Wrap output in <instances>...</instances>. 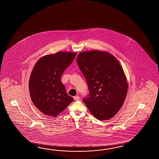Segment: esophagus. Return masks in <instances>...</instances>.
I'll return each instance as SVG.
<instances>
[{
    "mask_svg": "<svg viewBox=\"0 0 159 159\" xmlns=\"http://www.w3.org/2000/svg\"><path fill=\"white\" fill-rule=\"evenodd\" d=\"M74 98L75 101H79L80 99V97L79 96H75V97H74Z\"/></svg>",
    "mask_w": 159,
    "mask_h": 159,
    "instance_id": "obj_1",
    "label": "esophagus"
}]
</instances>
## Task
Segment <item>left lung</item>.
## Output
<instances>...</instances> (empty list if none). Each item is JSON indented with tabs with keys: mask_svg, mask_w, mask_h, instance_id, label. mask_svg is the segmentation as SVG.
Returning <instances> with one entry per match:
<instances>
[{
	"mask_svg": "<svg viewBox=\"0 0 159 159\" xmlns=\"http://www.w3.org/2000/svg\"><path fill=\"white\" fill-rule=\"evenodd\" d=\"M76 60L89 91L83 101L98 120L111 118L122 106L128 92L120 64L111 54L98 51L81 52Z\"/></svg>",
	"mask_w": 159,
	"mask_h": 159,
	"instance_id": "obj_1",
	"label": "left lung"
}]
</instances>
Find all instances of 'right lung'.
Wrapping results in <instances>:
<instances>
[{
  "label": "right lung",
  "mask_w": 159,
  "mask_h": 159,
  "mask_svg": "<svg viewBox=\"0 0 159 159\" xmlns=\"http://www.w3.org/2000/svg\"><path fill=\"white\" fill-rule=\"evenodd\" d=\"M76 53L60 52L40 58L31 72L29 88L31 101L40 111L57 116L74 101L66 93L61 77Z\"/></svg>",
  "instance_id": "1"
}]
</instances>
